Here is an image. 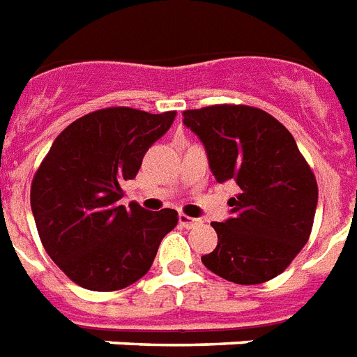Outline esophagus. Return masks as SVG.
<instances>
[{"label":"esophagus","instance_id":"esophagus-1","mask_svg":"<svg viewBox=\"0 0 357 357\" xmlns=\"http://www.w3.org/2000/svg\"><path fill=\"white\" fill-rule=\"evenodd\" d=\"M178 222H181L182 228H195L197 225H199L200 220L199 219H193V217H190V215H185V213H181L178 215Z\"/></svg>","mask_w":357,"mask_h":357}]
</instances>
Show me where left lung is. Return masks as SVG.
I'll use <instances>...</instances> for the list:
<instances>
[{
  "mask_svg": "<svg viewBox=\"0 0 357 357\" xmlns=\"http://www.w3.org/2000/svg\"><path fill=\"white\" fill-rule=\"evenodd\" d=\"M202 140L215 178L235 181L231 219L211 222L219 243L202 255L208 270L237 284H261L290 266L310 238L316 175L296 140L272 114L243 104L182 113Z\"/></svg>",
  "mask_w": 357,
  "mask_h": 357,
  "instance_id": "left-lung-1",
  "label": "left lung"
}]
</instances>
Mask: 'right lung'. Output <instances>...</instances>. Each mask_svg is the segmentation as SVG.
Returning a JSON list of instances; mask_svg holds the SVG:
<instances>
[{
	"label": "right lung",
	"instance_id": "add662e5",
	"mask_svg": "<svg viewBox=\"0 0 357 357\" xmlns=\"http://www.w3.org/2000/svg\"><path fill=\"white\" fill-rule=\"evenodd\" d=\"M175 111L151 114L105 107L85 114L56 137L31 184V208L49 257L78 287L114 291L144 278L175 210L120 204L122 184L135 178Z\"/></svg>",
	"mask_w": 357,
	"mask_h": 357
}]
</instances>
